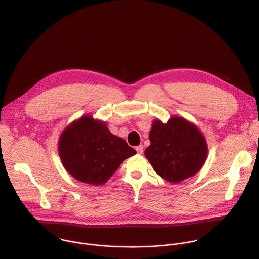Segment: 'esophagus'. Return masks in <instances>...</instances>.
I'll return each mask as SVG.
<instances>
[{
    "instance_id": "1",
    "label": "esophagus",
    "mask_w": 259,
    "mask_h": 259,
    "mask_svg": "<svg viewBox=\"0 0 259 259\" xmlns=\"http://www.w3.org/2000/svg\"><path fill=\"white\" fill-rule=\"evenodd\" d=\"M143 149H144V148H143V146H142V145H139V146H137V147H136V151H137V153H138L139 155H142V154H143V151H144Z\"/></svg>"
}]
</instances>
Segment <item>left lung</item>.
I'll return each mask as SVG.
<instances>
[{
    "label": "left lung",
    "instance_id": "left-lung-1",
    "mask_svg": "<svg viewBox=\"0 0 259 259\" xmlns=\"http://www.w3.org/2000/svg\"><path fill=\"white\" fill-rule=\"evenodd\" d=\"M145 156L162 179L179 183L195 176L208 155L202 132L190 121L172 116L167 123L154 120Z\"/></svg>",
    "mask_w": 259,
    "mask_h": 259
}]
</instances>
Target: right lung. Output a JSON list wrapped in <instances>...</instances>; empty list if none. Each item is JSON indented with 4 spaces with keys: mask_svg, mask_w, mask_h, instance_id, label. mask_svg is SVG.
<instances>
[{
    "mask_svg": "<svg viewBox=\"0 0 259 259\" xmlns=\"http://www.w3.org/2000/svg\"><path fill=\"white\" fill-rule=\"evenodd\" d=\"M58 153L64 167L73 178L92 185H102L136 151L125 140L113 135L103 121L87 114L63 130Z\"/></svg>",
    "mask_w": 259,
    "mask_h": 259,
    "instance_id": "right-lung-1",
    "label": "right lung"
}]
</instances>
